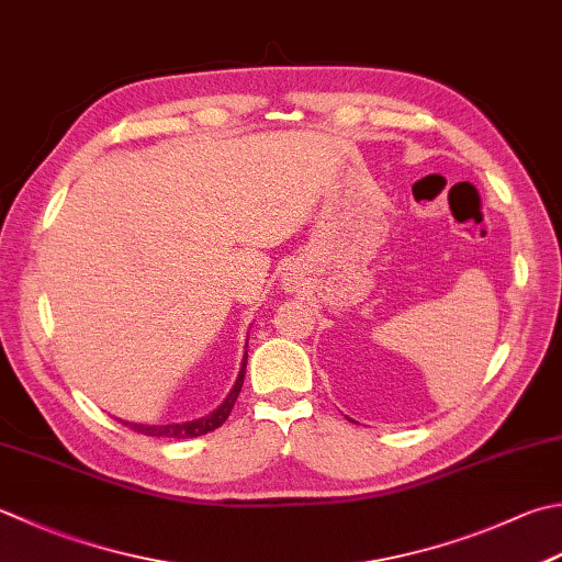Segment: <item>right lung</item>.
Segmentation results:
<instances>
[{"label": "right lung", "mask_w": 562, "mask_h": 562, "mask_svg": "<svg viewBox=\"0 0 562 562\" xmlns=\"http://www.w3.org/2000/svg\"><path fill=\"white\" fill-rule=\"evenodd\" d=\"M246 362H248V353L244 358V366H240V372H238V380L234 384V390H231V394L224 400V404L218 406L216 412L209 414V416H202V419H196V422L170 424V426H143V424H126V422H124V426L126 428H134V431H138V434L158 436V438H196V436H204L209 431H214V428H218L228 419L231 409H234V404L238 400V392H240V387H244Z\"/></svg>", "instance_id": "add662e5"}]
</instances>
